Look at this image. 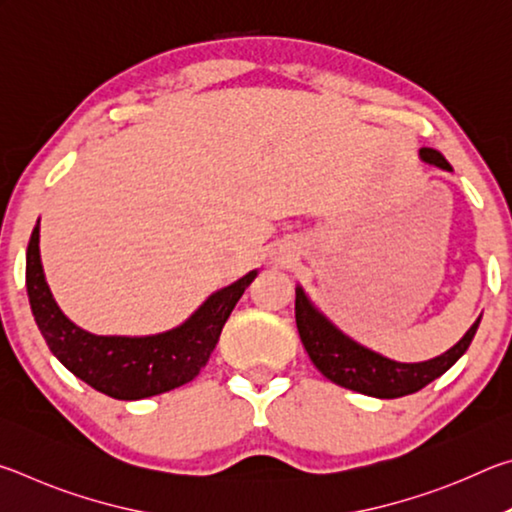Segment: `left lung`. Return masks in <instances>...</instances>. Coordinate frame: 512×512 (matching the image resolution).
I'll return each instance as SVG.
<instances>
[{
  "mask_svg": "<svg viewBox=\"0 0 512 512\" xmlns=\"http://www.w3.org/2000/svg\"><path fill=\"white\" fill-rule=\"evenodd\" d=\"M420 160L433 164V167L452 171L443 153L433 149H420ZM296 323L309 359L329 381L350 388V391L379 397V400H395V397L420 391V388L431 384L433 379H438L443 372L452 368L463 357L465 350L470 348L481 316L474 320V325L467 329L454 348H449L440 357L418 363L393 361L350 339L309 300L300 284L296 287Z\"/></svg>",
  "mask_w": 512,
  "mask_h": 512,
  "instance_id": "8db88e82",
  "label": "left lung"
}]
</instances>
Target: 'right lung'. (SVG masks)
<instances>
[{
    "label": "right lung",
    "instance_id": "right-lung-1",
    "mask_svg": "<svg viewBox=\"0 0 512 512\" xmlns=\"http://www.w3.org/2000/svg\"><path fill=\"white\" fill-rule=\"evenodd\" d=\"M257 277L250 271L214 291L183 325L149 336H99L72 323L51 296L40 259V221L27 248V293L33 318L63 366L115 400H144L192 381L219 343L232 309Z\"/></svg>",
    "mask_w": 512,
    "mask_h": 512
}]
</instances>
